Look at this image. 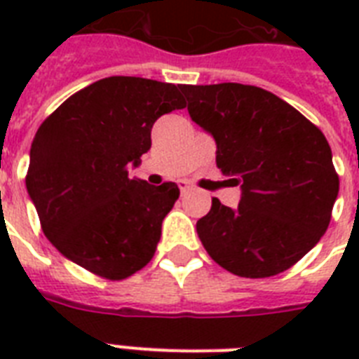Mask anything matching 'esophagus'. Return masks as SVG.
Listing matches in <instances>:
<instances>
[{"instance_id":"obj_1","label":"esophagus","mask_w":359,"mask_h":359,"mask_svg":"<svg viewBox=\"0 0 359 359\" xmlns=\"http://www.w3.org/2000/svg\"><path fill=\"white\" fill-rule=\"evenodd\" d=\"M179 190H180V194H186V191H190V184H188L186 180H180Z\"/></svg>"}]
</instances>
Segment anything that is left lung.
Segmentation results:
<instances>
[{
  "mask_svg": "<svg viewBox=\"0 0 359 359\" xmlns=\"http://www.w3.org/2000/svg\"><path fill=\"white\" fill-rule=\"evenodd\" d=\"M188 114L216 141V165L240 186L236 208L212 197L197 235L219 266L270 278L326 233L339 177L324 134L290 104L255 86H180Z\"/></svg>",
  "mask_w": 359,
  "mask_h": 359,
  "instance_id": "8db88e82",
  "label": "left lung"
}]
</instances>
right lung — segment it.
I'll return each instance as SVG.
<instances>
[{
    "label": "right lung",
    "instance_id": "right-lung-1",
    "mask_svg": "<svg viewBox=\"0 0 359 359\" xmlns=\"http://www.w3.org/2000/svg\"><path fill=\"white\" fill-rule=\"evenodd\" d=\"M182 108L173 83L111 76L74 93L41 124L25 188L61 255L111 281L151 261L180 191L128 169L151 149L154 121Z\"/></svg>",
    "mask_w": 359,
    "mask_h": 359
}]
</instances>
